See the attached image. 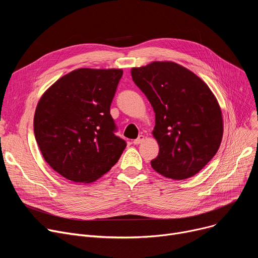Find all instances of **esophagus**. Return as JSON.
Listing matches in <instances>:
<instances>
[{
    "label": "esophagus",
    "instance_id": "1",
    "mask_svg": "<svg viewBox=\"0 0 258 258\" xmlns=\"http://www.w3.org/2000/svg\"><path fill=\"white\" fill-rule=\"evenodd\" d=\"M144 139H145V137L143 136V135H140V136H139L137 139H135V140L133 141V143H134L135 145H138V144H140L141 142H143Z\"/></svg>",
    "mask_w": 258,
    "mask_h": 258
}]
</instances>
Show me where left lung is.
<instances>
[{"label": "left lung", "mask_w": 258, "mask_h": 258, "mask_svg": "<svg viewBox=\"0 0 258 258\" xmlns=\"http://www.w3.org/2000/svg\"><path fill=\"white\" fill-rule=\"evenodd\" d=\"M134 83L156 113L154 137L159 155L152 167L173 180L197 174L218 153L223 138L220 104L209 87L173 61L133 68Z\"/></svg>", "instance_id": "1"}]
</instances>
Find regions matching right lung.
<instances>
[{"instance_id": "1", "label": "right lung", "mask_w": 258, "mask_h": 258, "mask_svg": "<svg viewBox=\"0 0 258 258\" xmlns=\"http://www.w3.org/2000/svg\"><path fill=\"white\" fill-rule=\"evenodd\" d=\"M121 69L81 68L55 81L40 97L34 136L47 163L67 180L92 183L118 162L126 142L110 114Z\"/></svg>"}]
</instances>
